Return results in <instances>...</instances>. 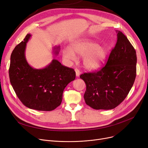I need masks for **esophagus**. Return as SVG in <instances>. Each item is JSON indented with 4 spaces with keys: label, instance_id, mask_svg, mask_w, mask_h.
<instances>
[{
    "label": "esophagus",
    "instance_id": "obj_1",
    "mask_svg": "<svg viewBox=\"0 0 148 148\" xmlns=\"http://www.w3.org/2000/svg\"><path fill=\"white\" fill-rule=\"evenodd\" d=\"M75 74H76V76L77 77H79L80 72V70L77 68L75 69Z\"/></svg>",
    "mask_w": 148,
    "mask_h": 148
}]
</instances>
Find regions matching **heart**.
<instances>
[{"instance_id":"obj_1","label":"heart","mask_w":148,"mask_h":148,"mask_svg":"<svg viewBox=\"0 0 148 148\" xmlns=\"http://www.w3.org/2000/svg\"><path fill=\"white\" fill-rule=\"evenodd\" d=\"M75 53L84 56L83 65L88 69H97L103 65L107 56V50L104 46L89 40H82L74 42L72 49L66 47L63 51L64 57L68 60H74Z\"/></svg>"}]
</instances>
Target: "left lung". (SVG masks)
I'll return each instance as SVG.
<instances>
[{"label": "left lung", "instance_id": "8db88e82", "mask_svg": "<svg viewBox=\"0 0 148 148\" xmlns=\"http://www.w3.org/2000/svg\"><path fill=\"white\" fill-rule=\"evenodd\" d=\"M117 41L107 60L99 71L80 75L86 85L84 99L95 110H110L128 95L136 77V52L127 36L116 30Z\"/></svg>", "mask_w": 148, "mask_h": 148}]
</instances>
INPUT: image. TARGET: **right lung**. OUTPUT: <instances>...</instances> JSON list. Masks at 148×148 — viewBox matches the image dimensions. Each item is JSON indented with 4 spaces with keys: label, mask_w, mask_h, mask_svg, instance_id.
<instances>
[{
    "label": "right lung",
    "mask_w": 148,
    "mask_h": 148,
    "mask_svg": "<svg viewBox=\"0 0 148 148\" xmlns=\"http://www.w3.org/2000/svg\"><path fill=\"white\" fill-rule=\"evenodd\" d=\"M30 36L27 34L12 52L10 82L17 97L26 107L39 111H51L61 104L64 89L74 80L75 72L56 59L43 69L31 67L25 53ZM59 49V46L54 48V53L58 54Z\"/></svg>",
    "instance_id": "obj_1"
}]
</instances>
